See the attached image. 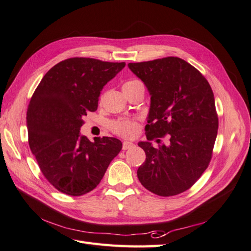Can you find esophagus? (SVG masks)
Returning <instances> with one entry per match:
<instances>
[{
    "label": "esophagus",
    "instance_id": "1",
    "mask_svg": "<svg viewBox=\"0 0 251 251\" xmlns=\"http://www.w3.org/2000/svg\"><path fill=\"white\" fill-rule=\"evenodd\" d=\"M134 146H135V144H134L133 142L125 141V142L123 143V149H124V150H130V149L134 148Z\"/></svg>",
    "mask_w": 251,
    "mask_h": 251
}]
</instances>
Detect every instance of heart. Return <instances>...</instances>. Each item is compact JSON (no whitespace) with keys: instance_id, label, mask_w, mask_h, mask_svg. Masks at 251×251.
Returning a JSON list of instances; mask_svg holds the SVG:
<instances>
[{"instance_id":"b5f03b06","label":"heart","mask_w":251,"mask_h":251,"mask_svg":"<svg viewBox=\"0 0 251 251\" xmlns=\"http://www.w3.org/2000/svg\"><path fill=\"white\" fill-rule=\"evenodd\" d=\"M142 85V82L138 79H131L127 80L124 83L123 89L127 90L132 89L136 86ZM111 130L113 133H115L118 136H121L124 138H133L138 133V125L134 119L131 118H121L118 120H115L114 123L111 124Z\"/></svg>"}]
</instances>
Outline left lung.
Masks as SVG:
<instances>
[{"label": "left lung", "mask_w": 251, "mask_h": 251, "mask_svg": "<svg viewBox=\"0 0 251 251\" xmlns=\"http://www.w3.org/2000/svg\"><path fill=\"white\" fill-rule=\"evenodd\" d=\"M151 95L147 139L138 146L146 161L137 171L140 183L158 196L179 195L191 188L207 169L219 119L208 81L184 59L169 56L130 63ZM168 136V146L155 149L150 141Z\"/></svg>", "instance_id": "left-lung-1"}]
</instances>
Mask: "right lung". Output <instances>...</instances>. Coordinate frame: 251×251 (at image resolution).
<instances>
[{"label": "right lung", "mask_w": 251, "mask_h": 251, "mask_svg": "<svg viewBox=\"0 0 251 251\" xmlns=\"http://www.w3.org/2000/svg\"><path fill=\"white\" fill-rule=\"evenodd\" d=\"M125 63L89 57L63 60L45 74L27 110L28 142L43 175L57 191L85 195L100 184L123 148L113 137L90 141L79 131L83 116L97 110L105 83Z\"/></svg>", "instance_id": "right-lung-1"}]
</instances>
